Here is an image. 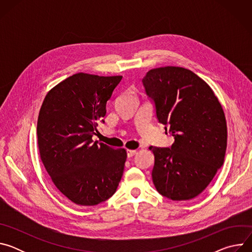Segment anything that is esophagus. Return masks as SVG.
Listing matches in <instances>:
<instances>
[{
  "label": "esophagus",
  "mask_w": 252,
  "mask_h": 252,
  "mask_svg": "<svg viewBox=\"0 0 252 252\" xmlns=\"http://www.w3.org/2000/svg\"><path fill=\"white\" fill-rule=\"evenodd\" d=\"M136 150H127V157L128 158H131V157H133L135 154H136Z\"/></svg>",
  "instance_id": "esophagus-1"
}]
</instances>
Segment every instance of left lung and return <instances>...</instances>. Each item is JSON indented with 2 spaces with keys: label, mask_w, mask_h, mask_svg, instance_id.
I'll return each mask as SVG.
<instances>
[{
  "label": "left lung",
  "mask_w": 252,
  "mask_h": 252,
  "mask_svg": "<svg viewBox=\"0 0 252 252\" xmlns=\"http://www.w3.org/2000/svg\"><path fill=\"white\" fill-rule=\"evenodd\" d=\"M142 83L156 102L158 122L174 136L170 149L150 147L154 185L169 199H192L224 161L227 126L222 106L209 85L185 67L153 68Z\"/></svg>",
  "instance_id": "8db88e82"
}]
</instances>
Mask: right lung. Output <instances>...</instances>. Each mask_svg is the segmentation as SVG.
Returning a JSON list of instances; mask_svg holds the SVG:
<instances>
[{
	"mask_svg": "<svg viewBox=\"0 0 252 252\" xmlns=\"http://www.w3.org/2000/svg\"><path fill=\"white\" fill-rule=\"evenodd\" d=\"M122 79L78 73L51 89L42 103L37 124L42 162L58 190L78 205L110 198L123 176L126 151L92 139Z\"/></svg>",
	"mask_w": 252,
	"mask_h": 252,
	"instance_id": "add662e5",
	"label": "right lung"
}]
</instances>
